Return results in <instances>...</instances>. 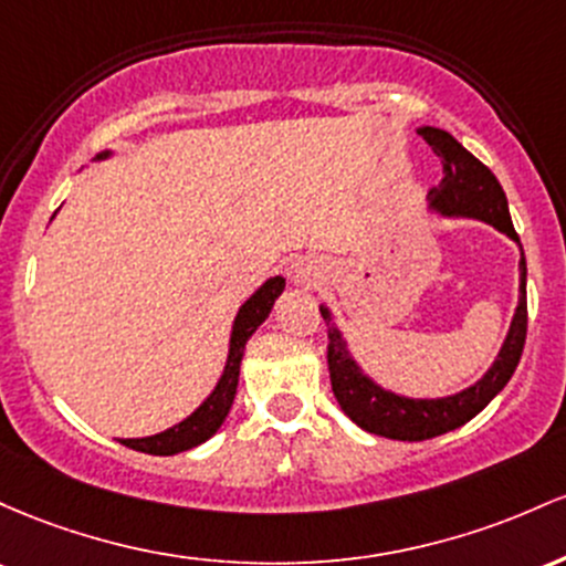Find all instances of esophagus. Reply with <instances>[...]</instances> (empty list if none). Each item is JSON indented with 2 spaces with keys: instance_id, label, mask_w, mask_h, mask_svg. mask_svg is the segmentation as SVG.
I'll return each mask as SVG.
<instances>
[{
  "instance_id": "esophagus-1",
  "label": "esophagus",
  "mask_w": 566,
  "mask_h": 566,
  "mask_svg": "<svg viewBox=\"0 0 566 566\" xmlns=\"http://www.w3.org/2000/svg\"><path fill=\"white\" fill-rule=\"evenodd\" d=\"M291 281L302 285V289H310V285L321 281V264L310 256L300 259V262H294V266H291Z\"/></svg>"
}]
</instances>
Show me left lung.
I'll list each match as a JSON object with an SVG mask.
<instances>
[{
    "instance_id": "obj_1",
    "label": "left lung",
    "mask_w": 566,
    "mask_h": 566,
    "mask_svg": "<svg viewBox=\"0 0 566 566\" xmlns=\"http://www.w3.org/2000/svg\"><path fill=\"white\" fill-rule=\"evenodd\" d=\"M417 133L430 144V149L441 157L443 179L428 192V206L441 216H462V219H479L492 224L494 230L507 234L518 243L513 230L507 198L484 163L475 160L452 133L441 128H417ZM522 249V243H518ZM321 315L328 326V374H332V390L345 411L358 428L374 436L392 438V441H424L449 433L460 424L471 422L484 406L507 385L522 360L526 339V259L522 251L518 262V307L513 315L511 328L500 347L497 358L479 382L465 387L462 392L447 398H406L398 392L385 390L374 379H368L355 358L347 350V342L339 326L334 323L332 310L321 304Z\"/></svg>"
}]
</instances>
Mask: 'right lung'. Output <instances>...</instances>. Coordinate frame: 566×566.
<instances>
[{
	"label": "right lung",
	"mask_w": 566,
	"mask_h": 566,
	"mask_svg": "<svg viewBox=\"0 0 566 566\" xmlns=\"http://www.w3.org/2000/svg\"><path fill=\"white\" fill-rule=\"evenodd\" d=\"M112 151H104L98 155V160L109 157ZM285 281L281 275L270 277L256 294L251 296L243 307L238 310V317L232 323V336H230V355H227V366L221 379L216 382L211 396L202 401L187 420H181L174 428L163 430L157 436H146V438H119V443L125 447L136 449V452L144 454H157V457H170V454H179L187 452V449L200 447L202 441H208L216 430L221 428V422L227 420L230 415L232 401H234V392H238V377H240V360H243V350H245V342L251 339V334L256 332L259 326L266 321L270 315L272 304H275L277 296L283 294Z\"/></svg>",
	"instance_id": "add662e5"
}]
</instances>
